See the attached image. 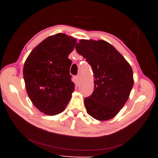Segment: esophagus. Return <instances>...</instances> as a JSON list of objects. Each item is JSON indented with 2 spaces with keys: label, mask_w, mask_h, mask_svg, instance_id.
<instances>
[{
  "label": "esophagus",
  "mask_w": 158,
  "mask_h": 158,
  "mask_svg": "<svg viewBox=\"0 0 158 158\" xmlns=\"http://www.w3.org/2000/svg\"><path fill=\"white\" fill-rule=\"evenodd\" d=\"M75 80H76L77 83H79V81H80V76H79V75H77V76H76V77H75Z\"/></svg>",
  "instance_id": "1"
}]
</instances>
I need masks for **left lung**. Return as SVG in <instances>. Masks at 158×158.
Segmentation results:
<instances>
[{
  "label": "left lung",
  "instance_id": "obj_1",
  "mask_svg": "<svg viewBox=\"0 0 158 158\" xmlns=\"http://www.w3.org/2000/svg\"><path fill=\"white\" fill-rule=\"evenodd\" d=\"M75 49L91 66L95 77L94 90L84 99L87 113L99 121L112 118L129 98L134 84L132 68L104 40H81Z\"/></svg>",
  "mask_w": 158,
  "mask_h": 158
}]
</instances>
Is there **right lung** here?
Here are the masks:
<instances>
[{
  "label": "right lung",
  "instance_id": "1",
  "mask_svg": "<svg viewBox=\"0 0 158 158\" xmlns=\"http://www.w3.org/2000/svg\"><path fill=\"white\" fill-rule=\"evenodd\" d=\"M77 40L63 33L48 37L32 51L23 66V79L31 100L49 116L61 113L74 90L68 56Z\"/></svg>",
  "mask_w": 158,
  "mask_h": 158
}]
</instances>
